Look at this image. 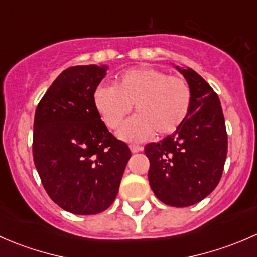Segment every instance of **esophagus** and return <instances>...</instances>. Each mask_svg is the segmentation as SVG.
I'll list each match as a JSON object with an SVG mask.
<instances>
[{
  "mask_svg": "<svg viewBox=\"0 0 257 257\" xmlns=\"http://www.w3.org/2000/svg\"><path fill=\"white\" fill-rule=\"evenodd\" d=\"M129 148H131L132 153H138L141 152V150H143V148H142L141 145H137V144H131L129 145Z\"/></svg>",
  "mask_w": 257,
  "mask_h": 257,
  "instance_id": "esophagus-1",
  "label": "esophagus"
}]
</instances>
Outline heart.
I'll use <instances>...</instances> for the list:
<instances>
[{
    "instance_id": "1",
    "label": "heart",
    "mask_w": 257,
    "mask_h": 257,
    "mask_svg": "<svg viewBox=\"0 0 257 257\" xmlns=\"http://www.w3.org/2000/svg\"><path fill=\"white\" fill-rule=\"evenodd\" d=\"M94 107L105 125H121L134 105L137 115L119 132L125 141H144L157 132L168 136L184 124L193 104V90L185 79L162 69L139 67L123 72L114 85L94 92Z\"/></svg>"
}]
</instances>
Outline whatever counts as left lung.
Wrapping results in <instances>:
<instances>
[{
  "instance_id": "8db88e82",
  "label": "left lung",
  "mask_w": 257,
  "mask_h": 257,
  "mask_svg": "<svg viewBox=\"0 0 257 257\" xmlns=\"http://www.w3.org/2000/svg\"><path fill=\"white\" fill-rule=\"evenodd\" d=\"M193 90V104L183 125L158 143L145 145L148 179L164 204L184 208L209 195L221 179L227 134L220 99L191 68H179Z\"/></svg>"
}]
</instances>
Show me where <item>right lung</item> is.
<instances>
[{"label": "right lung", "mask_w": 257, "mask_h": 257, "mask_svg": "<svg viewBox=\"0 0 257 257\" xmlns=\"http://www.w3.org/2000/svg\"><path fill=\"white\" fill-rule=\"evenodd\" d=\"M107 68L69 67L52 83L36 109V169L49 198L72 214L92 215L109 208L132 155L94 107V92Z\"/></svg>", "instance_id": "right-lung-1"}]
</instances>
